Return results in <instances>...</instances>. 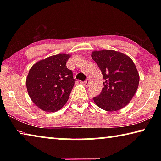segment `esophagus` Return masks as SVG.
<instances>
[{
  "instance_id": "1",
  "label": "esophagus",
  "mask_w": 161,
  "mask_h": 161,
  "mask_svg": "<svg viewBox=\"0 0 161 161\" xmlns=\"http://www.w3.org/2000/svg\"><path fill=\"white\" fill-rule=\"evenodd\" d=\"M89 84V80H86L85 81H84V86H88Z\"/></svg>"
}]
</instances>
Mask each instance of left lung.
I'll use <instances>...</instances> for the list:
<instances>
[{
    "label": "left lung",
    "instance_id": "1",
    "mask_svg": "<svg viewBox=\"0 0 161 161\" xmlns=\"http://www.w3.org/2000/svg\"><path fill=\"white\" fill-rule=\"evenodd\" d=\"M92 58L104 80L101 93L94 97L95 103L108 111L126 107L134 96L139 83V75L132 59L111 50L94 51Z\"/></svg>",
    "mask_w": 161,
    "mask_h": 161
}]
</instances>
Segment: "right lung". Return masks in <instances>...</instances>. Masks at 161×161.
I'll return each mask as SVG.
<instances>
[{"label": "right lung", "instance_id": "1", "mask_svg": "<svg viewBox=\"0 0 161 161\" xmlns=\"http://www.w3.org/2000/svg\"><path fill=\"white\" fill-rule=\"evenodd\" d=\"M69 58V54H56L37 62L30 69L27 89L40 109L54 112L67 103L75 81L72 71L66 66Z\"/></svg>", "mask_w": 161, "mask_h": 161}]
</instances>
